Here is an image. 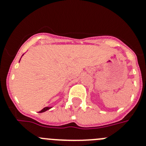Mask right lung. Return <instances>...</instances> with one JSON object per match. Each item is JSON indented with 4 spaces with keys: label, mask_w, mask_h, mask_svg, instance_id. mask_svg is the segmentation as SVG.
I'll return each mask as SVG.
<instances>
[{
    "label": "right lung",
    "mask_w": 146,
    "mask_h": 146,
    "mask_svg": "<svg viewBox=\"0 0 146 146\" xmlns=\"http://www.w3.org/2000/svg\"><path fill=\"white\" fill-rule=\"evenodd\" d=\"M23 55H22V56H23ZM50 108H51V107H46V108H43V109H42V110H41V111H39V113H44V112L47 111V110H50Z\"/></svg>",
    "instance_id": "right-lung-1"
}]
</instances>
